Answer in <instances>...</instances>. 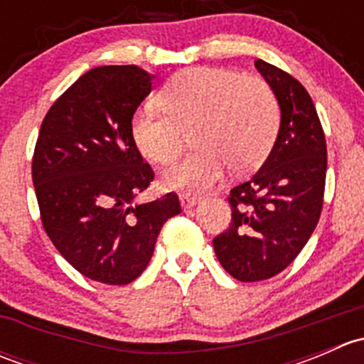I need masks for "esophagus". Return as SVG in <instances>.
Listing matches in <instances>:
<instances>
[{"mask_svg": "<svg viewBox=\"0 0 364 364\" xmlns=\"http://www.w3.org/2000/svg\"><path fill=\"white\" fill-rule=\"evenodd\" d=\"M179 203H181L183 209H190V208H193V205H196L197 203H199V197L190 196V193H183V196L179 197Z\"/></svg>", "mask_w": 364, "mask_h": 364, "instance_id": "obj_1", "label": "esophagus"}]
</instances>
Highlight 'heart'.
Wrapping results in <instances>:
<instances>
[{
    "mask_svg": "<svg viewBox=\"0 0 364 364\" xmlns=\"http://www.w3.org/2000/svg\"><path fill=\"white\" fill-rule=\"evenodd\" d=\"M132 117L139 151L156 164H168L183 151L193 132L196 153L161 172L171 192L200 193L225 174L259 167L269 155L280 107L266 80L223 68H188L172 77L159 95Z\"/></svg>",
    "mask_w": 364,
    "mask_h": 364,
    "instance_id": "obj_1",
    "label": "heart"
}]
</instances>
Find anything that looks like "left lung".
I'll return each instance as SVG.
<instances>
[{
    "mask_svg": "<svg viewBox=\"0 0 364 364\" xmlns=\"http://www.w3.org/2000/svg\"><path fill=\"white\" fill-rule=\"evenodd\" d=\"M255 68L280 105V130L262 167L230 190L232 222L213 240L222 267L240 282L267 280L299 255L321 218L328 168L324 132L303 84L262 60Z\"/></svg>",
    "mask_w": 364,
    "mask_h": 364,
    "instance_id": "left-lung-1",
    "label": "left lung"
}]
</instances>
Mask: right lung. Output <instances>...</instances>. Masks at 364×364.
I'll list each match as a JSON object with an SVG mask.
<instances>
[{"label":"right lung","mask_w":364,"mask_h":364,"mask_svg":"<svg viewBox=\"0 0 364 364\" xmlns=\"http://www.w3.org/2000/svg\"><path fill=\"white\" fill-rule=\"evenodd\" d=\"M151 80L135 65L80 75L43 117L33 155L47 236L80 274L107 285L141 277L164 223L181 213L172 192L135 200L155 178L132 135Z\"/></svg>","instance_id":"add662e5"}]
</instances>
